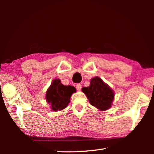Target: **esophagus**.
I'll use <instances>...</instances> for the list:
<instances>
[{
  "mask_svg": "<svg viewBox=\"0 0 154 154\" xmlns=\"http://www.w3.org/2000/svg\"><path fill=\"white\" fill-rule=\"evenodd\" d=\"M82 85H81V83H77V84L76 85V89L78 90V91H79V90H82Z\"/></svg>",
  "mask_w": 154,
  "mask_h": 154,
  "instance_id": "esophagus-1",
  "label": "esophagus"
}]
</instances>
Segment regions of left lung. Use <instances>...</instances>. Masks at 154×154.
I'll list each match as a JSON object with an SVG mask.
<instances>
[{"label": "left lung", "mask_w": 154, "mask_h": 154, "mask_svg": "<svg viewBox=\"0 0 154 154\" xmlns=\"http://www.w3.org/2000/svg\"><path fill=\"white\" fill-rule=\"evenodd\" d=\"M82 92L85 94L91 105L100 110L105 111L111 107L114 93L100 78H92L90 86L83 87Z\"/></svg>", "instance_id": "left-lung-1"}]
</instances>
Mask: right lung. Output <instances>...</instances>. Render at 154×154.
Segmentation results:
<instances>
[{
  "mask_svg": "<svg viewBox=\"0 0 154 154\" xmlns=\"http://www.w3.org/2000/svg\"><path fill=\"white\" fill-rule=\"evenodd\" d=\"M76 89L72 85H64L60 79H54L46 93V100L50 103L52 110L57 111L66 108L70 98Z\"/></svg>",
  "mask_w": 154,
  "mask_h": 154,
  "instance_id": "obj_1",
  "label": "right lung"
}]
</instances>
